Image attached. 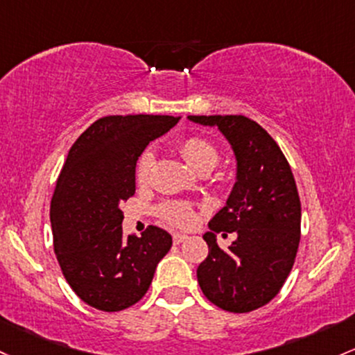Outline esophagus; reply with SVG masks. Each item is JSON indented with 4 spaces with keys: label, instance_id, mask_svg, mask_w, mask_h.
I'll use <instances>...</instances> for the list:
<instances>
[{
    "label": "esophagus",
    "instance_id": "esophagus-1",
    "mask_svg": "<svg viewBox=\"0 0 355 355\" xmlns=\"http://www.w3.org/2000/svg\"><path fill=\"white\" fill-rule=\"evenodd\" d=\"M187 239H189V236H185V234H178V232H175L173 234V244H180Z\"/></svg>",
    "mask_w": 355,
    "mask_h": 355
}]
</instances>
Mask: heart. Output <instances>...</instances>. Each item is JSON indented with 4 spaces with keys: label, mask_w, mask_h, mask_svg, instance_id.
Returning <instances> with one entry per match:
<instances>
[{
    "label": "heart",
    "mask_w": 355,
    "mask_h": 355,
    "mask_svg": "<svg viewBox=\"0 0 355 355\" xmlns=\"http://www.w3.org/2000/svg\"><path fill=\"white\" fill-rule=\"evenodd\" d=\"M178 150L193 168L198 171H210L219 163V150L204 136H187L178 145ZM153 166V155L143 151L136 162V180L138 184H146ZM159 216L171 225L190 227L197 220V207L190 202H168L159 207Z\"/></svg>",
    "instance_id": "obj_1"
}]
</instances>
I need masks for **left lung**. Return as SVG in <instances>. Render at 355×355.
<instances>
[{
  "instance_id": "1",
  "label": "left lung",
  "mask_w": 355,
  "mask_h": 355,
  "mask_svg": "<svg viewBox=\"0 0 355 355\" xmlns=\"http://www.w3.org/2000/svg\"><path fill=\"white\" fill-rule=\"evenodd\" d=\"M217 126L237 159V182L227 204L209 222L207 258L197 268L200 290L222 310L248 313L270 303L285 285L300 244L302 204L291 166L278 143L241 114L189 116ZM217 232H236L224 252Z\"/></svg>"
}]
</instances>
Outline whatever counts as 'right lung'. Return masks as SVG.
<instances>
[{"instance_id":"obj_1","label":"right lung","mask_w":355,"mask_h":355,"mask_svg":"<svg viewBox=\"0 0 355 355\" xmlns=\"http://www.w3.org/2000/svg\"><path fill=\"white\" fill-rule=\"evenodd\" d=\"M180 116L128 114L94 121L69 150L50 204L53 249L65 279L87 305L119 311L145 297L171 236L148 225L123 234L119 204L135 196V168L146 145Z\"/></svg>"}]
</instances>
